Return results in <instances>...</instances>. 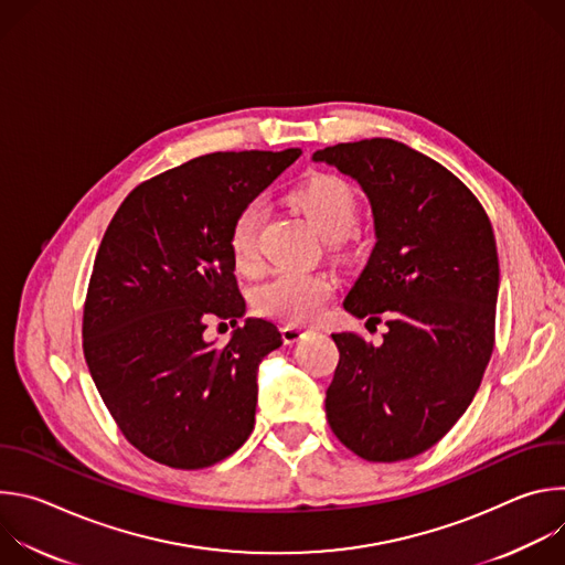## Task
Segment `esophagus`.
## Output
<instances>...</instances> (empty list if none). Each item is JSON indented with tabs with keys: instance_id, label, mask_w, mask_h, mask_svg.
Returning <instances> with one entry per match:
<instances>
[{
	"instance_id": "1",
	"label": "esophagus",
	"mask_w": 565,
	"mask_h": 565,
	"mask_svg": "<svg viewBox=\"0 0 565 565\" xmlns=\"http://www.w3.org/2000/svg\"><path fill=\"white\" fill-rule=\"evenodd\" d=\"M308 333H310V331H308V329H303V327H295V324H286V327H281V338H284V342H286V344H295V342L303 340Z\"/></svg>"
}]
</instances>
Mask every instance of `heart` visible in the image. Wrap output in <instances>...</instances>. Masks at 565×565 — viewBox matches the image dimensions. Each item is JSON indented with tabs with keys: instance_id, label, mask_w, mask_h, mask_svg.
<instances>
[{
	"instance_id": "1",
	"label": "heart",
	"mask_w": 565,
	"mask_h": 565,
	"mask_svg": "<svg viewBox=\"0 0 565 565\" xmlns=\"http://www.w3.org/2000/svg\"><path fill=\"white\" fill-rule=\"evenodd\" d=\"M290 203L306 214V218L327 238L333 255L351 253V236L360 216V203L353 188L335 174H312L290 192ZM259 227L262 205L250 201L241 205L232 216L227 230V248L234 266L241 273H250L259 266ZM335 292V284L324 273H277L262 284L253 303L257 312L288 321V324H306L312 321Z\"/></svg>"
}]
</instances>
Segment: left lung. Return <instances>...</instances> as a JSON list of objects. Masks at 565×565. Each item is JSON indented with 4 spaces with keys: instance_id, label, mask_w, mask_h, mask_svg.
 Instances as JSON below:
<instances>
[{
    "instance_id": "8db88e82",
    "label": "left lung",
    "mask_w": 565,
    "mask_h": 565,
    "mask_svg": "<svg viewBox=\"0 0 565 565\" xmlns=\"http://www.w3.org/2000/svg\"><path fill=\"white\" fill-rule=\"evenodd\" d=\"M315 160L366 192L375 248L344 299L369 324L386 317L382 347L333 333L340 362L327 418L369 462L414 458L465 414L494 351L499 255L490 216L434 158L391 138L340 142Z\"/></svg>"
}]
</instances>
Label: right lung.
Here are the masks:
<instances>
[{
    "label": "right lung",
    "instance_id": "add662e5",
    "mask_svg": "<svg viewBox=\"0 0 565 565\" xmlns=\"http://www.w3.org/2000/svg\"><path fill=\"white\" fill-rule=\"evenodd\" d=\"M301 149L214 151L136 185L98 248L83 351L122 436L174 469L221 462L255 429L257 366L281 347L273 321L246 319L223 347L207 319L246 312L227 230Z\"/></svg>",
    "mask_w": 565,
    "mask_h": 565
}]
</instances>
